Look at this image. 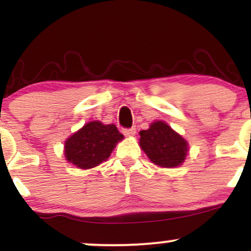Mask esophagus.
Segmentation results:
<instances>
[{"label": "esophagus", "mask_w": 251, "mask_h": 251, "mask_svg": "<svg viewBox=\"0 0 251 251\" xmlns=\"http://www.w3.org/2000/svg\"><path fill=\"white\" fill-rule=\"evenodd\" d=\"M123 133L126 135V137H133L135 134V128L132 127V128H124L123 129Z\"/></svg>", "instance_id": "obj_1"}]
</instances>
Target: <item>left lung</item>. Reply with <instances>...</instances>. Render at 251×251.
<instances>
[{"mask_svg":"<svg viewBox=\"0 0 251 251\" xmlns=\"http://www.w3.org/2000/svg\"><path fill=\"white\" fill-rule=\"evenodd\" d=\"M139 145L152 163L160 168H177L188 154V142L166 123L154 122L140 131Z\"/></svg>","mask_w":251,"mask_h":251,"instance_id":"1","label":"left lung"}]
</instances>
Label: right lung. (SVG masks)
<instances>
[{
    "label": "right lung",
    "mask_w": 251,
    "mask_h": 251,
    "mask_svg": "<svg viewBox=\"0 0 251 251\" xmlns=\"http://www.w3.org/2000/svg\"><path fill=\"white\" fill-rule=\"evenodd\" d=\"M124 139L113 124L94 120L72 134L65 142L66 159L79 169H92L108 159L117 143Z\"/></svg>",
    "instance_id": "1"
}]
</instances>
